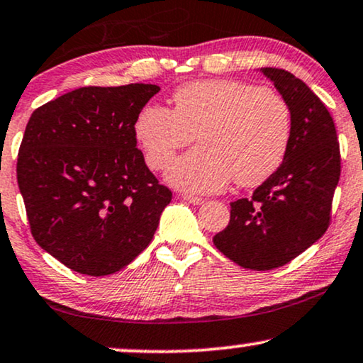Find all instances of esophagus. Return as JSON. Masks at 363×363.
Segmentation results:
<instances>
[{
  "label": "esophagus",
  "mask_w": 363,
  "mask_h": 363,
  "mask_svg": "<svg viewBox=\"0 0 363 363\" xmlns=\"http://www.w3.org/2000/svg\"><path fill=\"white\" fill-rule=\"evenodd\" d=\"M183 200L191 205H201L205 201L203 199H200V196H193V195H183Z\"/></svg>",
  "instance_id": "34e87169"
}]
</instances>
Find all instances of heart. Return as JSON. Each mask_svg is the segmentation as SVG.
Instances as JSON below:
<instances>
[{"label": "heart", "instance_id": "heart-1", "mask_svg": "<svg viewBox=\"0 0 363 363\" xmlns=\"http://www.w3.org/2000/svg\"><path fill=\"white\" fill-rule=\"evenodd\" d=\"M135 135L152 170H164L199 135L203 145L178 160L167 180L180 190L213 193L233 178L242 186H257L274 175L289 152L291 115L270 89L210 79L178 88L175 110L141 108Z\"/></svg>", "mask_w": 363, "mask_h": 363}]
</instances>
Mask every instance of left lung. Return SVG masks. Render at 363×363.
<instances>
[{
  "label": "left lung",
  "instance_id": "obj_1",
  "mask_svg": "<svg viewBox=\"0 0 363 363\" xmlns=\"http://www.w3.org/2000/svg\"><path fill=\"white\" fill-rule=\"evenodd\" d=\"M290 108L291 138L281 167L253 191L230 203V222L213 237L230 260L250 270L284 267L328 228L340 178V148L327 106L294 74L257 69Z\"/></svg>",
  "mask_w": 363,
  "mask_h": 363
}]
</instances>
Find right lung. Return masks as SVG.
Segmentation results:
<instances>
[{
  "mask_svg": "<svg viewBox=\"0 0 363 363\" xmlns=\"http://www.w3.org/2000/svg\"><path fill=\"white\" fill-rule=\"evenodd\" d=\"M157 84L84 86L33 111L18 186L36 243L78 274H115L152 242L172 191L136 148Z\"/></svg>",
  "mask_w": 363,
  "mask_h": 363,
  "instance_id": "1",
  "label": "right lung"
}]
</instances>
